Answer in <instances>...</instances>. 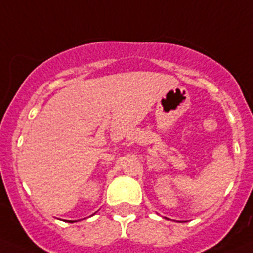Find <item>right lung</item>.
I'll use <instances>...</instances> for the list:
<instances>
[{"instance_id":"obj_1","label":"right lung","mask_w":253,"mask_h":253,"mask_svg":"<svg viewBox=\"0 0 253 253\" xmlns=\"http://www.w3.org/2000/svg\"><path fill=\"white\" fill-rule=\"evenodd\" d=\"M69 223H73V222H76V220H68Z\"/></svg>"}]
</instances>
